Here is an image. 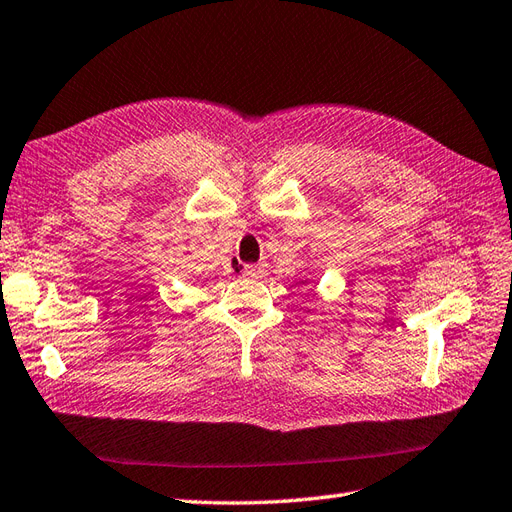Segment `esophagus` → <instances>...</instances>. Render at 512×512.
<instances>
[{"label": "esophagus", "instance_id": "1", "mask_svg": "<svg viewBox=\"0 0 512 512\" xmlns=\"http://www.w3.org/2000/svg\"><path fill=\"white\" fill-rule=\"evenodd\" d=\"M264 274V266H244L242 268V277H248V279H257Z\"/></svg>", "mask_w": 512, "mask_h": 512}]
</instances>
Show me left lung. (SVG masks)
Here are the masks:
<instances>
[{"mask_svg": "<svg viewBox=\"0 0 512 512\" xmlns=\"http://www.w3.org/2000/svg\"><path fill=\"white\" fill-rule=\"evenodd\" d=\"M309 274H311V272H309ZM305 281H309V279H307V277H305V279H303V281H296V285H298V283H305Z\"/></svg>", "mask_w": 512, "mask_h": 512, "instance_id": "left-lung-1", "label": "left lung"}]
</instances>
